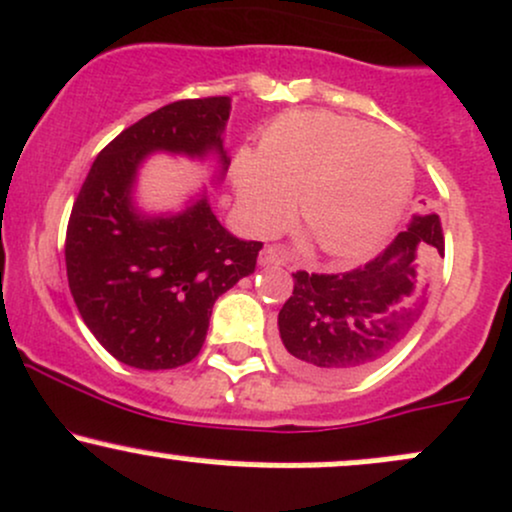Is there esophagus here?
I'll return each instance as SVG.
<instances>
[{"mask_svg":"<svg viewBox=\"0 0 512 512\" xmlns=\"http://www.w3.org/2000/svg\"><path fill=\"white\" fill-rule=\"evenodd\" d=\"M260 265H265V267H282V265H286L284 252L279 250V247L267 245L265 250L260 252Z\"/></svg>","mask_w":512,"mask_h":512,"instance_id":"1","label":"esophagus"}]
</instances>
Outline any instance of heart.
Returning a JSON list of instances; mask_svg holds the SVG:
<instances>
[{
  "label": "heart",
  "instance_id": "obj_1",
  "mask_svg": "<svg viewBox=\"0 0 512 512\" xmlns=\"http://www.w3.org/2000/svg\"><path fill=\"white\" fill-rule=\"evenodd\" d=\"M415 167L398 133L330 111H294L262 140V160H243L238 192L257 228L294 209L333 257H362L384 243L406 211Z\"/></svg>",
  "mask_w": 512,
  "mask_h": 512
}]
</instances>
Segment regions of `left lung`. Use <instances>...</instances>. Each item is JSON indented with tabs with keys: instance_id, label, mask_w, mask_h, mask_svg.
I'll return each mask as SVG.
<instances>
[{
	"instance_id": "1",
	"label": "left lung",
	"mask_w": 512,
	"mask_h": 512,
	"mask_svg": "<svg viewBox=\"0 0 512 512\" xmlns=\"http://www.w3.org/2000/svg\"><path fill=\"white\" fill-rule=\"evenodd\" d=\"M445 255L435 211L413 213L384 252L350 272H294L279 311L282 357L311 379L342 381L372 369L411 333L428 301L423 255Z\"/></svg>"
}]
</instances>
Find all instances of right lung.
<instances>
[{
	"label": "right lung",
	"mask_w": 512,
	"mask_h": 512,
	"mask_svg": "<svg viewBox=\"0 0 512 512\" xmlns=\"http://www.w3.org/2000/svg\"><path fill=\"white\" fill-rule=\"evenodd\" d=\"M230 97L182 99L128 126L94 160L65 235L67 284L109 355L136 369H174L201 352L213 303L255 272L260 240H238L194 201L177 216L145 218L131 204L138 165L153 150L218 153Z\"/></svg>",
	"instance_id": "1"
}]
</instances>
